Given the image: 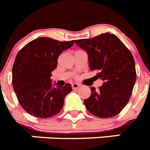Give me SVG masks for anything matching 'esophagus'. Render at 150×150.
Returning a JSON list of instances; mask_svg holds the SVG:
<instances>
[{
  "label": "esophagus",
  "instance_id": "34e87169",
  "mask_svg": "<svg viewBox=\"0 0 150 150\" xmlns=\"http://www.w3.org/2000/svg\"><path fill=\"white\" fill-rule=\"evenodd\" d=\"M71 87H72L73 89H77L80 87V85H79V84H77V83H73L72 85H71Z\"/></svg>",
  "mask_w": 150,
  "mask_h": 150
}]
</instances>
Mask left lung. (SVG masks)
<instances>
[{
	"mask_svg": "<svg viewBox=\"0 0 150 150\" xmlns=\"http://www.w3.org/2000/svg\"><path fill=\"white\" fill-rule=\"evenodd\" d=\"M75 42L88 52L90 69L104 81L98 91L91 88V96L84 100L87 110L100 118L117 115L127 104L137 79L133 55L110 33Z\"/></svg>",
	"mask_w": 150,
	"mask_h": 150,
	"instance_id": "obj_1",
	"label": "left lung"
}]
</instances>
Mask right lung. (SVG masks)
Instances as JSON below:
<instances>
[{"instance_id":"obj_1","label":"right lung","mask_w":150,"mask_h":150,"mask_svg":"<svg viewBox=\"0 0 150 150\" xmlns=\"http://www.w3.org/2000/svg\"><path fill=\"white\" fill-rule=\"evenodd\" d=\"M73 44L74 40L60 42L40 37L19 51L12 69V82L19 103L28 114L47 118L61 111L71 85L52 87L50 78L60 54Z\"/></svg>"}]
</instances>
